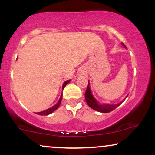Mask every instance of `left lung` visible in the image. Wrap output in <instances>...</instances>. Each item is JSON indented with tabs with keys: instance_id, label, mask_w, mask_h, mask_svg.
<instances>
[{
	"instance_id": "left-lung-1",
	"label": "left lung",
	"mask_w": 155,
	"mask_h": 155,
	"mask_svg": "<svg viewBox=\"0 0 155 155\" xmlns=\"http://www.w3.org/2000/svg\"><path fill=\"white\" fill-rule=\"evenodd\" d=\"M124 45V44H123ZM124 47H126L124 45ZM90 82H88L87 87V90L85 92L84 97L85 100H86L87 104H88V106H90V108H92V109L95 110V111L101 112V113H108V112H111L113 110H114L117 107H118L120 104H122V102L119 103L117 104H98L97 101L94 98V97L92 95L91 90H90Z\"/></svg>"
}]
</instances>
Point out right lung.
I'll list each match as a JSON object with an SVG mask.
<instances>
[{
    "mask_svg": "<svg viewBox=\"0 0 155 155\" xmlns=\"http://www.w3.org/2000/svg\"><path fill=\"white\" fill-rule=\"evenodd\" d=\"M69 81H70V80H67V81H65V82H64L63 85V87H62V88L64 89V87H65L66 86V84L69 82ZM62 98H63V95H61V96H60V100H59V101H58V104H57L56 105H54V106H52V107L48 108V109L45 110V111L38 112V113H37V114H38V115H42V116H47V115H48V114H50L52 113V112H54L55 110H57L58 108H59L60 105V104H61Z\"/></svg>",
    "mask_w": 155,
    "mask_h": 155,
    "instance_id": "obj_1",
    "label": "right lung"
}]
</instances>
